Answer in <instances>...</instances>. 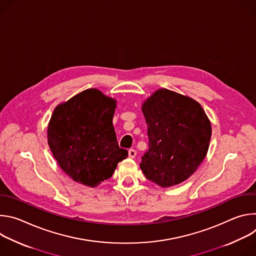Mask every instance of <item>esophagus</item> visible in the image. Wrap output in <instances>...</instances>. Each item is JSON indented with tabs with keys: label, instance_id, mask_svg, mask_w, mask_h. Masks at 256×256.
<instances>
[{
	"label": "esophagus",
	"instance_id": "esophagus-1",
	"mask_svg": "<svg viewBox=\"0 0 256 256\" xmlns=\"http://www.w3.org/2000/svg\"><path fill=\"white\" fill-rule=\"evenodd\" d=\"M136 156V151L134 149H130L128 150V157L130 158H134Z\"/></svg>",
	"mask_w": 256,
	"mask_h": 256
}]
</instances>
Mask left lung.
<instances>
[{
  "instance_id": "left-lung-1",
  "label": "left lung",
  "mask_w": 256,
  "mask_h": 256,
  "mask_svg": "<svg viewBox=\"0 0 256 256\" xmlns=\"http://www.w3.org/2000/svg\"><path fill=\"white\" fill-rule=\"evenodd\" d=\"M149 149L140 163L146 178L162 188L186 180L204 159L212 136L200 104L159 89L142 104Z\"/></svg>"
}]
</instances>
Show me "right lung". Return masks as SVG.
<instances>
[{
	"label": "right lung",
	"mask_w": 256,
	"mask_h": 256,
	"mask_svg": "<svg viewBox=\"0 0 256 256\" xmlns=\"http://www.w3.org/2000/svg\"><path fill=\"white\" fill-rule=\"evenodd\" d=\"M116 103L99 90L88 89L58 105L52 116L50 148L64 173L79 184L99 186L128 157L112 124Z\"/></svg>",
	"instance_id": "add662e5"
}]
</instances>
